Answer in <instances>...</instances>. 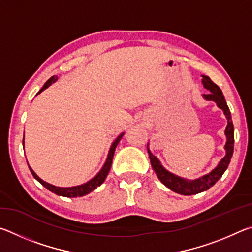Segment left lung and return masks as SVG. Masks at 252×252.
I'll return each mask as SVG.
<instances>
[{
	"instance_id": "obj_1",
	"label": "left lung",
	"mask_w": 252,
	"mask_h": 252,
	"mask_svg": "<svg viewBox=\"0 0 252 252\" xmlns=\"http://www.w3.org/2000/svg\"><path fill=\"white\" fill-rule=\"evenodd\" d=\"M202 83L204 88L208 89L209 92L203 94V97L209 101H215L220 109L223 110L225 117L228 119V126L225 127V135H227V143H225V150H227V155L223 158L222 160L220 161L215 170L203 176L202 178H199L197 180L193 181H188L182 179L180 177L174 176L173 173L169 172L162 167L160 161L157 159V158L152 155L150 150L148 149L149 157H150L151 165L155 172L157 173L159 180L163 183L165 187H168L170 190L174 191L179 194L183 195H192L202 192V191L208 190L209 188H211L215 183L219 180V179L222 177L225 170H227L228 165L230 163V160H231L232 155H233V146H234V131H233V123L231 119V113H230V110L227 105V102L224 100V96L222 94V91L221 89L213 81L209 78L207 75H202Z\"/></svg>"
}]
</instances>
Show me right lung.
<instances>
[{"mask_svg":"<svg viewBox=\"0 0 252 252\" xmlns=\"http://www.w3.org/2000/svg\"><path fill=\"white\" fill-rule=\"evenodd\" d=\"M58 80V76L57 75H53L52 78H50L48 81H46L45 84L42 87L41 90L39 91V93H41L43 90H45L46 88H49L51 84L54 83L55 81ZM37 93V94H39ZM123 134L125 133H121L120 135L118 136V138L116 139V141H114L112 143V146H111L110 148V151H109V156H108V159H106L105 163L103 165V168L101 169V171L96 174V176L91 179L90 181H88L87 183H84V185H81V186H76V187H71V188H60V187H55V186H52L50 185V183L45 182L42 180V179H40L39 177L36 176L35 172L33 171V170L30 168V171H31L32 176L36 179L37 181H39L42 186L45 187L46 189L50 190L51 192H53L55 194L58 195H62V197H66V198H75V197H82V195H85L88 193H90L91 191H93L94 189H96L97 187L101 186L102 183L104 182L106 176H108V173L110 171L111 169V164H112V159H113V155H114V151H116V148L118 146L119 141H120L121 138L123 136ZM23 143H24V140H23Z\"/></svg>","mask_w":252,"mask_h":252,"instance_id":"1","label":"right lung"}]
</instances>
